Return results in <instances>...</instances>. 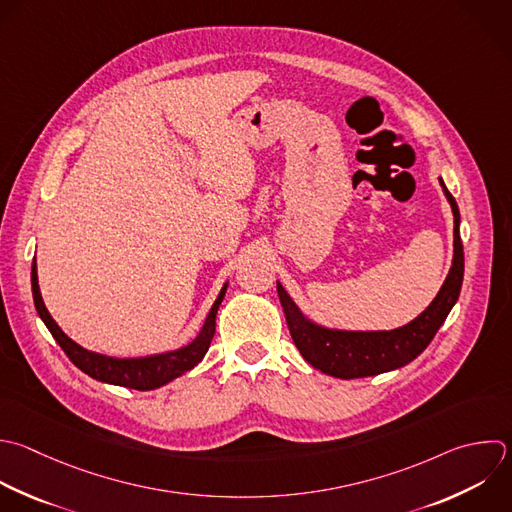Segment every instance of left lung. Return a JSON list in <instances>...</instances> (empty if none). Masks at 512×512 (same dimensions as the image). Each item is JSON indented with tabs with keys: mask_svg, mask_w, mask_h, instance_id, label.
<instances>
[{
	"mask_svg": "<svg viewBox=\"0 0 512 512\" xmlns=\"http://www.w3.org/2000/svg\"><path fill=\"white\" fill-rule=\"evenodd\" d=\"M440 186L454 214V256L450 272L428 308L412 322L394 330H334L324 328L302 314V310L288 296L284 286L276 282L278 298L284 308L288 330L304 360L324 374L336 378H364L396 370L412 362L434 338L448 312L458 300L464 276V252L460 242V212L446 190L442 178Z\"/></svg>",
	"mask_w": 512,
	"mask_h": 512,
	"instance_id": "obj_1",
	"label": "left lung"
}]
</instances>
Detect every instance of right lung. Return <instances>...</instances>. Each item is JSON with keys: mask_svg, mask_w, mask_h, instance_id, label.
<instances>
[{"mask_svg": "<svg viewBox=\"0 0 512 512\" xmlns=\"http://www.w3.org/2000/svg\"><path fill=\"white\" fill-rule=\"evenodd\" d=\"M226 288H228V282L222 286L216 302L212 304L200 334L190 344H186L178 350L142 356V358H114V356L86 350L80 344H76L68 334H64V330L56 324V320L52 318V314L48 312V308L44 304L40 284H38L36 260L32 264V294H34L36 310H38L40 318L44 320V324L48 326V330L52 332V336L56 338V342L68 354V358L82 372H86L88 376H92L100 382L126 386V388H134V390L160 388V386L168 384L170 380L182 376L184 372L192 370L204 358V354L208 352L210 342L214 338V332H216V314L224 300Z\"/></svg>", "mask_w": 512, "mask_h": 512, "instance_id": "obj_1", "label": "right lung"}]
</instances>
